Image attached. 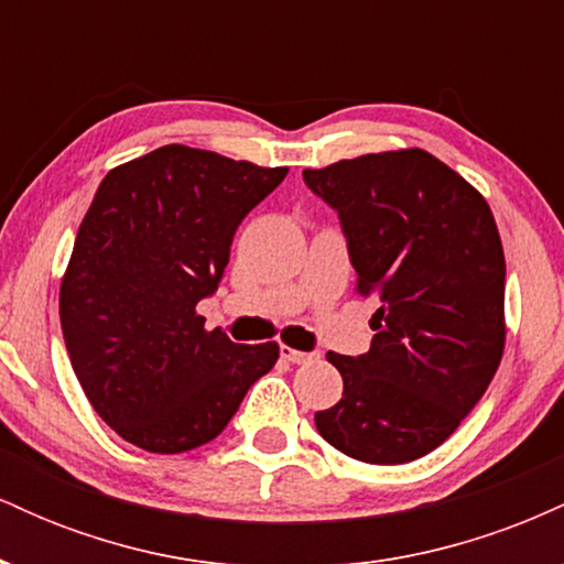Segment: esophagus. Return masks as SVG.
Masks as SVG:
<instances>
[{"mask_svg": "<svg viewBox=\"0 0 564 564\" xmlns=\"http://www.w3.org/2000/svg\"><path fill=\"white\" fill-rule=\"evenodd\" d=\"M281 358L289 360V364L300 366V364H307V360H313V355L302 352V349H294V347H289V345H281Z\"/></svg>", "mask_w": 564, "mask_h": 564, "instance_id": "esophagus-1", "label": "esophagus"}]
</instances>
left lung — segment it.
Here are the masks:
<instances>
[{
    "mask_svg": "<svg viewBox=\"0 0 564 564\" xmlns=\"http://www.w3.org/2000/svg\"><path fill=\"white\" fill-rule=\"evenodd\" d=\"M302 177L341 219L355 291L379 302L371 349L326 355L345 392L315 426L358 462H413L456 432L501 364L507 262L494 212L422 148Z\"/></svg>",
    "mask_w": 564,
    "mask_h": 564,
    "instance_id": "1",
    "label": "left lung"
}]
</instances>
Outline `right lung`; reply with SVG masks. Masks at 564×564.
<instances>
[{
	"label": "right lung",
	"mask_w": 564,
	"mask_h": 564,
	"mask_svg": "<svg viewBox=\"0 0 564 564\" xmlns=\"http://www.w3.org/2000/svg\"><path fill=\"white\" fill-rule=\"evenodd\" d=\"M286 174L174 142L97 187L61 283V326L84 394L127 443H209L275 366V341L206 332L196 304L217 291L241 219Z\"/></svg>",
	"instance_id": "right-lung-1"
}]
</instances>
